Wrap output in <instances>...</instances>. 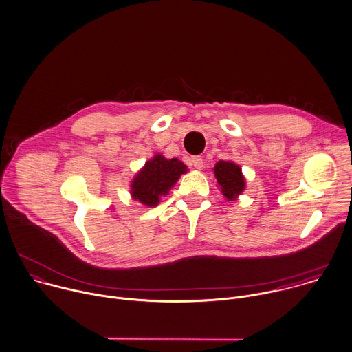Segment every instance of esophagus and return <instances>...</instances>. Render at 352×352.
<instances>
[{"label":"esophagus","mask_w":352,"mask_h":352,"mask_svg":"<svg viewBox=\"0 0 352 352\" xmlns=\"http://www.w3.org/2000/svg\"><path fill=\"white\" fill-rule=\"evenodd\" d=\"M191 165L195 168V169H202L204 168V160L199 157V155H195L191 158Z\"/></svg>","instance_id":"esophagus-1"}]
</instances>
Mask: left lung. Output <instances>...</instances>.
<instances>
[{"instance_id":"1","label":"left lung","mask_w":352,"mask_h":352,"mask_svg":"<svg viewBox=\"0 0 352 352\" xmlns=\"http://www.w3.org/2000/svg\"><path fill=\"white\" fill-rule=\"evenodd\" d=\"M214 177L227 201H234L245 190L242 169L232 161H219L214 168Z\"/></svg>"}]
</instances>
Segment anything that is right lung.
Instances as JSON below:
<instances>
[{
	"label": "right lung",
	"mask_w": 352,
	"mask_h": 352,
	"mask_svg": "<svg viewBox=\"0 0 352 352\" xmlns=\"http://www.w3.org/2000/svg\"><path fill=\"white\" fill-rule=\"evenodd\" d=\"M186 172L187 166L177 158L166 160L164 155L157 154L133 177L131 195L146 206H157L160 198L166 195Z\"/></svg>",
	"instance_id": "1"
}]
</instances>
